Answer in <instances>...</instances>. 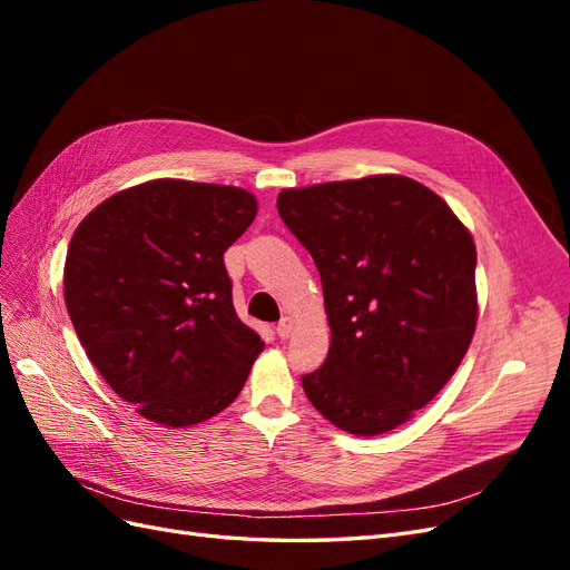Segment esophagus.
I'll list each match as a JSON object with an SVG mask.
<instances>
[{
    "label": "esophagus",
    "mask_w": 570,
    "mask_h": 570,
    "mask_svg": "<svg viewBox=\"0 0 570 570\" xmlns=\"http://www.w3.org/2000/svg\"><path fill=\"white\" fill-rule=\"evenodd\" d=\"M292 327H295V318L285 316V318L278 323V327H275V333H278L281 340H287V337L292 335Z\"/></svg>",
    "instance_id": "obj_1"
}]
</instances>
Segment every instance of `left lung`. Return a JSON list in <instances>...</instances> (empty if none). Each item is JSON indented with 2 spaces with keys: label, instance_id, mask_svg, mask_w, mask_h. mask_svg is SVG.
Returning <instances> with one entry per match:
<instances>
[{
  "label": "left lung",
  "instance_id": "left-lung-1",
  "mask_svg": "<svg viewBox=\"0 0 570 570\" xmlns=\"http://www.w3.org/2000/svg\"><path fill=\"white\" fill-rule=\"evenodd\" d=\"M278 214L312 254L331 350L302 375L352 435L406 423L459 368L478 323L475 243L433 189L406 176L289 187Z\"/></svg>",
  "mask_w": 570,
  "mask_h": 570
}]
</instances>
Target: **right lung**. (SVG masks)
Here are the masks:
<instances>
[{"instance_id": "1", "label": "right lung", "mask_w": 570, "mask_h": 570, "mask_svg": "<svg viewBox=\"0 0 570 570\" xmlns=\"http://www.w3.org/2000/svg\"><path fill=\"white\" fill-rule=\"evenodd\" d=\"M256 216L243 187L159 178L80 220L63 266L78 340L140 416L187 428L245 387L264 340L237 318L223 254Z\"/></svg>"}]
</instances>
